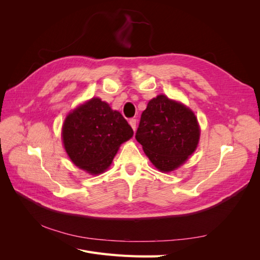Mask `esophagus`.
<instances>
[{
  "mask_svg": "<svg viewBox=\"0 0 260 260\" xmlns=\"http://www.w3.org/2000/svg\"><path fill=\"white\" fill-rule=\"evenodd\" d=\"M129 123L131 125V128L133 129V131H136V129H137V120L133 119V118H131V119H129Z\"/></svg>",
  "mask_w": 260,
  "mask_h": 260,
  "instance_id": "obj_1",
  "label": "esophagus"
}]
</instances>
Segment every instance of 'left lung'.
<instances>
[{"mask_svg": "<svg viewBox=\"0 0 260 260\" xmlns=\"http://www.w3.org/2000/svg\"><path fill=\"white\" fill-rule=\"evenodd\" d=\"M200 133L191 109L160 94L148 102L141 115L136 139L157 169L170 172L194 153Z\"/></svg>", "mask_w": 260, "mask_h": 260, "instance_id": "1", "label": "left lung"}]
</instances>
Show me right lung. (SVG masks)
I'll list each match as a JSON object with an SVG mask.
<instances>
[{
	"label": "right lung",
	"instance_id": "right-lung-1",
	"mask_svg": "<svg viewBox=\"0 0 260 260\" xmlns=\"http://www.w3.org/2000/svg\"><path fill=\"white\" fill-rule=\"evenodd\" d=\"M132 136L123 116L99 98L69 113L61 130L69 158L91 175H100L111 166L118 148Z\"/></svg>",
	"mask_w": 260,
	"mask_h": 260
}]
</instances>
